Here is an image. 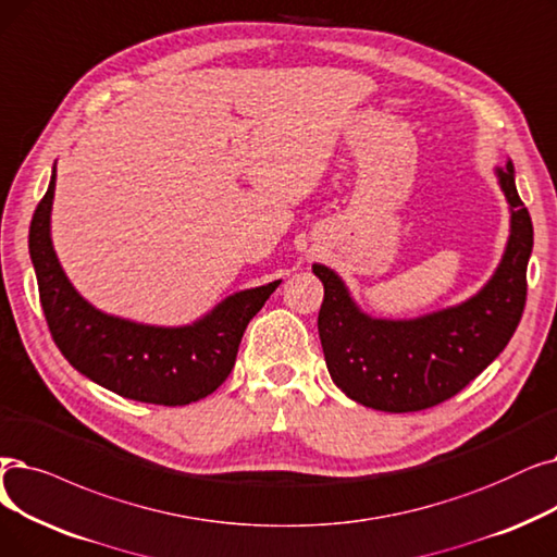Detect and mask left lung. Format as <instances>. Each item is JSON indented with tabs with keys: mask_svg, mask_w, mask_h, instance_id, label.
I'll list each match as a JSON object with an SVG mask.
<instances>
[{
	"mask_svg": "<svg viewBox=\"0 0 557 557\" xmlns=\"http://www.w3.org/2000/svg\"><path fill=\"white\" fill-rule=\"evenodd\" d=\"M510 205V236L494 275L465 302L417 319H375L350 296L346 282L323 263L319 336L332 382L355 403L380 412H419L462 392L510 342L525 305V269L533 221L523 207L515 165L496 168Z\"/></svg>",
	"mask_w": 557,
	"mask_h": 557,
	"instance_id": "left-lung-1",
	"label": "left lung"
}]
</instances>
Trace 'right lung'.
I'll return each instance as SVG.
<instances>
[{"label":"right lung","mask_w":557,"mask_h":557,"mask_svg":"<svg viewBox=\"0 0 557 557\" xmlns=\"http://www.w3.org/2000/svg\"><path fill=\"white\" fill-rule=\"evenodd\" d=\"M57 163L29 227V255L54 344L82 375L152 405H188L213 394L234 369L240 336L282 280L236 292L188 325L136 323L92 307L61 269L52 244Z\"/></svg>","instance_id":"right-lung-1"}]
</instances>
